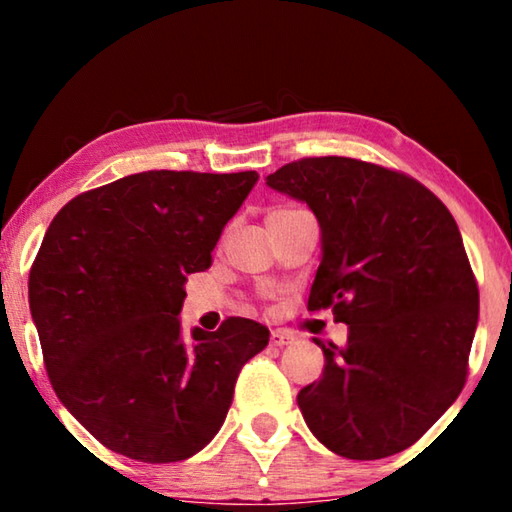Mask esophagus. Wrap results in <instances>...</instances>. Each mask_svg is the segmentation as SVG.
Returning <instances> with one entry per match:
<instances>
[{
	"label": "esophagus",
	"mask_w": 512,
	"mask_h": 512,
	"mask_svg": "<svg viewBox=\"0 0 512 512\" xmlns=\"http://www.w3.org/2000/svg\"><path fill=\"white\" fill-rule=\"evenodd\" d=\"M293 341H296V336L287 332V329H273L271 332V345H275V348H284V345H289Z\"/></svg>",
	"instance_id": "1"
}]
</instances>
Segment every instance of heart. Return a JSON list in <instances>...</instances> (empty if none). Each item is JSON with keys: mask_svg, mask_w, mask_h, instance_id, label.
Listing matches in <instances>:
<instances>
[{"mask_svg": "<svg viewBox=\"0 0 512 512\" xmlns=\"http://www.w3.org/2000/svg\"><path fill=\"white\" fill-rule=\"evenodd\" d=\"M284 212H293L291 207H277V210H273L271 214H284Z\"/></svg>", "mask_w": 512, "mask_h": 512, "instance_id": "heart-1", "label": "heart"}]
</instances>
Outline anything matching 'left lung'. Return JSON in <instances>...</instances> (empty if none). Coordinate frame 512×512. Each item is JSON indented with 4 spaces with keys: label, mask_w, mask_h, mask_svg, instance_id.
<instances>
[{
    "label": "left lung",
    "mask_w": 512,
    "mask_h": 512,
    "mask_svg": "<svg viewBox=\"0 0 512 512\" xmlns=\"http://www.w3.org/2000/svg\"><path fill=\"white\" fill-rule=\"evenodd\" d=\"M266 185L318 219L309 311L332 307L348 343L298 393L329 452L375 461L411 447L463 391L479 289L454 216L404 173L339 158L284 164Z\"/></svg>",
    "instance_id": "1"
}]
</instances>
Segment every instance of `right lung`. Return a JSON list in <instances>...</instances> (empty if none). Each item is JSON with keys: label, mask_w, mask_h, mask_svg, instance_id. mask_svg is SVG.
Wrapping results in <instances>:
<instances>
[{"label": "right lung", "mask_w": 512, "mask_h": 512, "mask_svg": "<svg viewBox=\"0 0 512 512\" xmlns=\"http://www.w3.org/2000/svg\"><path fill=\"white\" fill-rule=\"evenodd\" d=\"M257 171H142L85 192L49 223L29 307L51 386L101 445L185 461L228 415L241 366L268 345L250 318L183 334L189 273L210 268Z\"/></svg>", "instance_id": "obj_1"}]
</instances>
